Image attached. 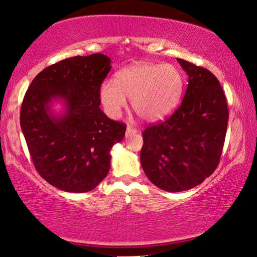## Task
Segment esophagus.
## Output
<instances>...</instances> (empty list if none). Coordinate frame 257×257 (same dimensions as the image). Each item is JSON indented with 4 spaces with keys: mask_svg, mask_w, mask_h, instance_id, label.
Segmentation results:
<instances>
[{
    "mask_svg": "<svg viewBox=\"0 0 257 257\" xmlns=\"http://www.w3.org/2000/svg\"><path fill=\"white\" fill-rule=\"evenodd\" d=\"M138 131V130L136 127H133V126H127V128H126V137H128L130 134L132 133H136Z\"/></svg>",
    "mask_w": 257,
    "mask_h": 257,
    "instance_id": "34e87169",
    "label": "esophagus"
}]
</instances>
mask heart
<instances>
[{
  "instance_id": "b5f03b06",
  "label": "heart",
  "mask_w": 257,
  "mask_h": 257,
  "mask_svg": "<svg viewBox=\"0 0 257 257\" xmlns=\"http://www.w3.org/2000/svg\"><path fill=\"white\" fill-rule=\"evenodd\" d=\"M183 88V73L176 65L142 62L118 71L115 81L104 80L98 96L109 117H119L130 97L132 109L142 120L156 121L176 109Z\"/></svg>"
}]
</instances>
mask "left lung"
<instances>
[{
    "mask_svg": "<svg viewBox=\"0 0 257 257\" xmlns=\"http://www.w3.org/2000/svg\"><path fill=\"white\" fill-rule=\"evenodd\" d=\"M188 76L183 102L171 116L142 132L140 162L152 183L183 192L202 183L222 156L228 109L224 90L210 71L177 58Z\"/></svg>",
    "mask_w": 257,
    "mask_h": 257,
    "instance_id": "1",
    "label": "left lung"
}]
</instances>
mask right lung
<instances>
[{
    "mask_svg": "<svg viewBox=\"0 0 257 257\" xmlns=\"http://www.w3.org/2000/svg\"><path fill=\"white\" fill-rule=\"evenodd\" d=\"M110 69L103 54L66 58L42 70L24 96L21 127L34 167L64 192L95 188L110 170V149L124 139L126 125L100 109L98 89ZM53 99L63 101V115L50 110Z\"/></svg>",
    "mask_w": 257,
    "mask_h": 257,
    "instance_id": "right-lung-1",
    "label": "right lung"
}]
</instances>
